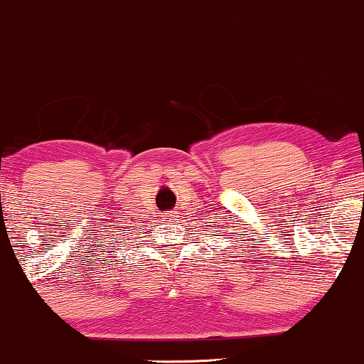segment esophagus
Listing matches in <instances>:
<instances>
[{
    "label": "esophagus",
    "mask_w": 364,
    "mask_h": 364,
    "mask_svg": "<svg viewBox=\"0 0 364 364\" xmlns=\"http://www.w3.org/2000/svg\"><path fill=\"white\" fill-rule=\"evenodd\" d=\"M169 217H171V215H169Z\"/></svg>",
    "instance_id": "esophagus-1"
}]
</instances>
